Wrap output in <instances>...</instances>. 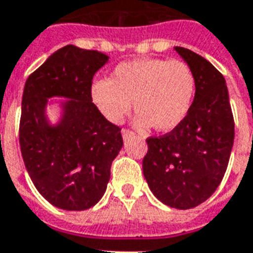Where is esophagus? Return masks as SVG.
<instances>
[{
  "label": "esophagus",
  "mask_w": 253,
  "mask_h": 253,
  "mask_svg": "<svg viewBox=\"0 0 253 253\" xmlns=\"http://www.w3.org/2000/svg\"><path fill=\"white\" fill-rule=\"evenodd\" d=\"M122 135H123V138L127 139L130 138V137H132L134 132H132L131 130H128V128H123V130H122Z\"/></svg>",
  "instance_id": "34e87169"
}]
</instances>
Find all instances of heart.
<instances>
[{
	"mask_svg": "<svg viewBox=\"0 0 253 253\" xmlns=\"http://www.w3.org/2000/svg\"><path fill=\"white\" fill-rule=\"evenodd\" d=\"M196 77L181 60L139 59L122 63L108 81L91 84V100L111 123H121L131 108L137 125L169 131L188 116L196 96Z\"/></svg>",
	"mask_w": 253,
	"mask_h": 253,
	"instance_id": "heart-1",
	"label": "heart"
}]
</instances>
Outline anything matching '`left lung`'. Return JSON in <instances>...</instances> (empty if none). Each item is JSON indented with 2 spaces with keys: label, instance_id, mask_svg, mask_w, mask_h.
Listing matches in <instances>:
<instances>
[{
  "label": "left lung",
  "instance_id": "obj_1",
  "mask_svg": "<svg viewBox=\"0 0 253 253\" xmlns=\"http://www.w3.org/2000/svg\"><path fill=\"white\" fill-rule=\"evenodd\" d=\"M175 50L196 77V96L179 126L146 138L144 176L152 193L178 210L194 208L223 179L233 141L234 119L225 78L208 60L185 47Z\"/></svg>",
  "mask_w": 253,
  "mask_h": 253
}]
</instances>
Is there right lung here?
Segmentation results:
<instances>
[{
  "mask_svg": "<svg viewBox=\"0 0 253 253\" xmlns=\"http://www.w3.org/2000/svg\"><path fill=\"white\" fill-rule=\"evenodd\" d=\"M108 56L67 45L37 68L24 84L19 141L37 190L52 206L84 211L96 206L108 185L111 164L123 146L121 127L91 100V81ZM64 96L63 116L50 126L47 98Z\"/></svg>",
  "mask_w": 253,
  "mask_h": 253,
  "instance_id": "obj_1",
  "label": "right lung"
}]
</instances>
